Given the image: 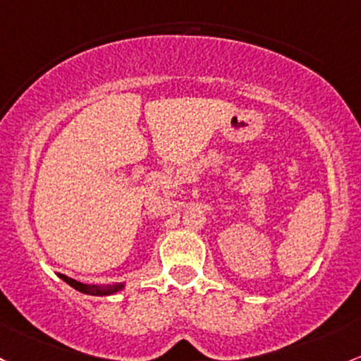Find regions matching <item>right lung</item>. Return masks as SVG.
<instances>
[{
  "mask_svg": "<svg viewBox=\"0 0 361 361\" xmlns=\"http://www.w3.org/2000/svg\"><path fill=\"white\" fill-rule=\"evenodd\" d=\"M66 284H70L71 288H75L77 291L84 293V295H92V296H109L114 295V293L121 291L125 288V283H114V284H84L80 281H75L71 277L59 274Z\"/></svg>",
  "mask_w": 361,
  "mask_h": 361,
  "instance_id": "1",
  "label": "right lung"
}]
</instances>
